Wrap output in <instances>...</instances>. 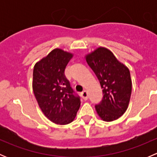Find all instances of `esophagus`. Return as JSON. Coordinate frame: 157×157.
Here are the masks:
<instances>
[{
    "label": "esophagus",
    "mask_w": 157,
    "mask_h": 157,
    "mask_svg": "<svg viewBox=\"0 0 157 157\" xmlns=\"http://www.w3.org/2000/svg\"><path fill=\"white\" fill-rule=\"evenodd\" d=\"M81 96L82 97H83V99H85V100H86V99H88V93H87V91L86 90H84V91H83L81 93Z\"/></svg>",
    "instance_id": "1"
}]
</instances>
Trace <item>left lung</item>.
Here are the masks:
<instances>
[{
    "label": "left lung",
    "mask_w": 157,
    "mask_h": 157,
    "mask_svg": "<svg viewBox=\"0 0 157 157\" xmlns=\"http://www.w3.org/2000/svg\"><path fill=\"white\" fill-rule=\"evenodd\" d=\"M85 58L103 93L102 101L95 106L96 112L105 121L118 119L126 112L131 98L132 82L129 69L104 47L95 49Z\"/></svg>",
    "instance_id": "obj_1"
}]
</instances>
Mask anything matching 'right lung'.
I'll list each match as a JSON object with an SVG mask.
<instances>
[{
	"label": "right lung",
	"mask_w": 157,
	"mask_h": 157,
	"mask_svg": "<svg viewBox=\"0 0 157 157\" xmlns=\"http://www.w3.org/2000/svg\"><path fill=\"white\" fill-rule=\"evenodd\" d=\"M73 54L55 48L36 63L33 90L44 115L58 124L72 122L80 106V96L74 93L64 76V70Z\"/></svg>",
	"instance_id": "right-lung-1"
}]
</instances>
